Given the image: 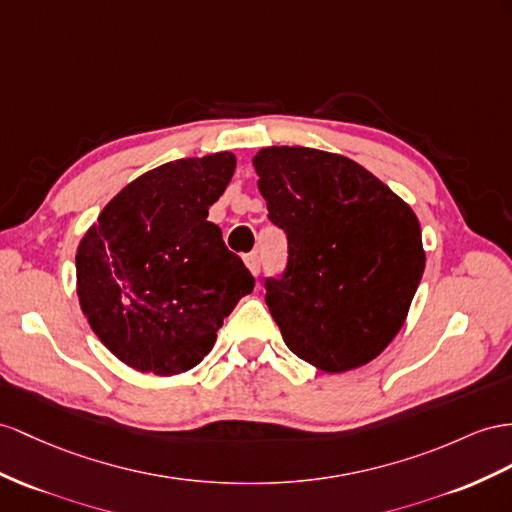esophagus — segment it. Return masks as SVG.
I'll use <instances>...</instances> for the list:
<instances>
[{
    "label": "esophagus",
    "instance_id": "obj_1",
    "mask_svg": "<svg viewBox=\"0 0 512 512\" xmlns=\"http://www.w3.org/2000/svg\"><path fill=\"white\" fill-rule=\"evenodd\" d=\"M244 261H246L248 270H251L253 274H259V270H261V257H259V253H248L244 257Z\"/></svg>",
    "mask_w": 512,
    "mask_h": 512
}]
</instances>
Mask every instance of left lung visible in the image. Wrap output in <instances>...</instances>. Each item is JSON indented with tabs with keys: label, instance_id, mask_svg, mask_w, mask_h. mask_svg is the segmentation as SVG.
I'll list each match as a JSON object with an SVG mask.
<instances>
[{
	"label": "left lung",
	"instance_id": "obj_1",
	"mask_svg": "<svg viewBox=\"0 0 512 512\" xmlns=\"http://www.w3.org/2000/svg\"><path fill=\"white\" fill-rule=\"evenodd\" d=\"M287 264L266 305L296 357L324 372L365 365L409 313L426 255L417 216L357 162L307 147L253 157Z\"/></svg>",
	"mask_w": 512,
	"mask_h": 512
}]
</instances>
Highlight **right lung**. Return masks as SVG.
Returning <instances> with one entry per match:
<instances>
[{
	"label": "right lung",
	"mask_w": 512,
	"mask_h": 512,
	"mask_svg": "<svg viewBox=\"0 0 512 512\" xmlns=\"http://www.w3.org/2000/svg\"><path fill=\"white\" fill-rule=\"evenodd\" d=\"M235 170L229 151L186 157L131 181L77 248V296L90 329L138 372L201 363L255 279L207 220Z\"/></svg>",
	"instance_id": "obj_1"
}]
</instances>
